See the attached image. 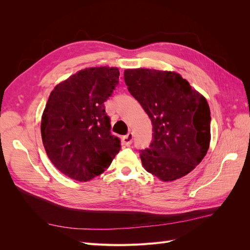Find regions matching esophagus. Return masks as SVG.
Masks as SVG:
<instances>
[{
  "mask_svg": "<svg viewBox=\"0 0 250 250\" xmlns=\"http://www.w3.org/2000/svg\"><path fill=\"white\" fill-rule=\"evenodd\" d=\"M132 140H133V134H132V132H128V133L125 135V137L122 139L123 145H125V146L131 145Z\"/></svg>",
  "mask_w": 250,
  "mask_h": 250,
  "instance_id": "obj_1",
  "label": "esophagus"
}]
</instances>
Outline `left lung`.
Returning <instances> with one entry per match:
<instances>
[{
	"instance_id": "1",
	"label": "left lung",
	"mask_w": 250,
	"mask_h": 250,
	"mask_svg": "<svg viewBox=\"0 0 250 250\" xmlns=\"http://www.w3.org/2000/svg\"><path fill=\"white\" fill-rule=\"evenodd\" d=\"M124 80L153 125V141L140 155L143 167L163 181L186 176L209 148L207 99L176 72L127 69Z\"/></svg>"
}]
</instances>
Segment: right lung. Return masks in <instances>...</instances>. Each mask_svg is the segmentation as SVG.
<instances>
[{"label":"right lung","mask_w":250,"mask_h":250,"mask_svg":"<svg viewBox=\"0 0 250 250\" xmlns=\"http://www.w3.org/2000/svg\"><path fill=\"white\" fill-rule=\"evenodd\" d=\"M118 67L78 71L52 90L42 116V139L48 157L65 176L89 181L106 170L119 153L104 102L119 82Z\"/></svg>","instance_id":"obj_1"}]
</instances>
